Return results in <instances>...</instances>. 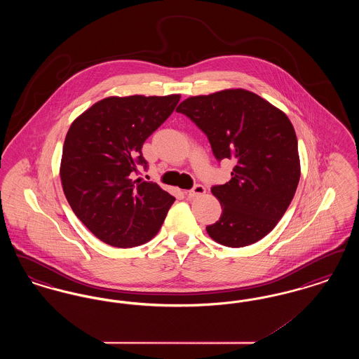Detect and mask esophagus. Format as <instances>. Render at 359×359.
Listing matches in <instances>:
<instances>
[{
    "label": "esophagus",
    "mask_w": 359,
    "mask_h": 359,
    "mask_svg": "<svg viewBox=\"0 0 359 359\" xmlns=\"http://www.w3.org/2000/svg\"><path fill=\"white\" fill-rule=\"evenodd\" d=\"M205 192V188L202 184H196L191 191H188L187 195L189 198H198L202 196Z\"/></svg>",
    "instance_id": "obj_1"
}]
</instances>
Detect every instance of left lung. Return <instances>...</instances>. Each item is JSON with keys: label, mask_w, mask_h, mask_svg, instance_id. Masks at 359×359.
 Wrapping results in <instances>:
<instances>
[{"label": "left lung", "mask_w": 359, "mask_h": 359, "mask_svg": "<svg viewBox=\"0 0 359 359\" xmlns=\"http://www.w3.org/2000/svg\"><path fill=\"white\" fill-rule=\"evenodd\" d=\"M205 132L217 160L231 158V179L211 188L222 205L205 227L215 242L243 248L283 218L300 180L297 138L284 111L243 88L189 97L176 109Z\"/></svg>", "instance_id": "left-lung-1"}]
</instances>
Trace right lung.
Wrapping results in <instances>:
<instances>
[{
    "instance_id": "1",
    "label": "right lung",
    "mask_w": 359,
    "mask_h": 359,
    "mask_svg": "<svg viewBox=\"0 0 359 359\" xmlns=\"http://www.w3.org/2000/svg\"><path fill=\"white\" fill-rule=\"evenodd\" d=\"M180 94L107 97L71 123L60 180L81 222L107 245L133 248L154 238L175 198L152 182L135 179L147 167L142 144L167 120Z\"/></svg>"
}]
</instances>
